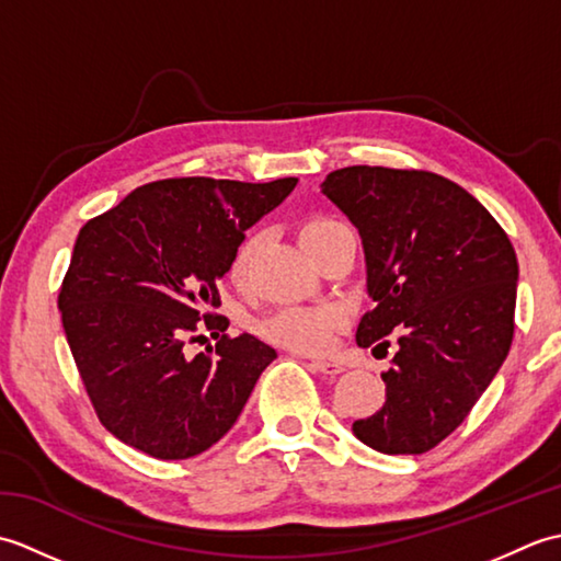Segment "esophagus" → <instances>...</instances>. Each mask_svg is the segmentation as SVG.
I'll return each mask as SVG.
<instances>
[{
    "label": "esophagus",
    "mask_w": 561,
    "mask_h": 561,
    "mask_svg": "<svg viewBox=\"0 0 561 561\" xmlns=\"http://www.w3.org/2000/svg\"><path fill=\"white\" fill-rule=\"evenodd\" d=\"M311 366L316 368V371L328 374V376H337V374L344 371V366L340 362H335V359H313Z\"/></svg>",
    "instance_id": "1"
}]
</instances>
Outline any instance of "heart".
I'll return each mask as SVG.
<instances>
[{"label":"heart","mask_w":561,"mask_h":561,"mask_svg":"<svg viewBox=\"0 0 561 561\" xmlns=\"http://www.w3.org/2000/svg\"><path fill=\"white\" fill-rule=\"evenodd\" d=\"M340 231L350 229L332 217H313L301 226V243L306 245L308 253L316 257L318 250ZM262 241H265V236L253 233L245 238L241 248H238L231 265V274L236 282H245L250 277V270H253V262L260 253ZM340 323L342 313L335 306H289L267 318L265 325H262V332H265L272 342L282 344V347L313 354L325 352L330 347Z\"/></svg>","instance_id":"heart-1"}]
</instances>
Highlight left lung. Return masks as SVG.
I'll list each match as a JSON object with an SVG mask.
<instances>
[{
	"label": "left lung",
	"instance_id": "left-lung-1",
	"mask_svg": "<svg viewBox=\"0 0 561 561\" xmlns=\"http://www.w3.org/2000/svg\"><path fill=\"white\" fill-rule=\"evenodd\" d=\"M323 195L359 229L366 291L359 347H390L386 402L352 424L388 456H420L456 432L514 340L518 260L506 231L468 190L428 171L347 165Z\"/></svg>",
	"mask_w": 561,
	"mask_h": 561
}]
</instances>
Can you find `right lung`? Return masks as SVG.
Masks as SVG:
<instances>
[{"instance_id": "1", "label": "right lung", "mask_w": 561, "mask_h": 561, "mask_svg": "<svg viewBox=\"0 0 561 561\" xmlns=\"http://www.w3.org/2000/svg\"><path fill=\"white\" fill-rule=\"evenodd\" d=\"M296 183L169 178L81 226L57 306L93 410L123 444L185 460L236 424L277 352L224 335L229 320L207 306L221 304L217 282L245 229ZM199 317L218 344L187 357Z\"/></svg>"}]
</instances>
